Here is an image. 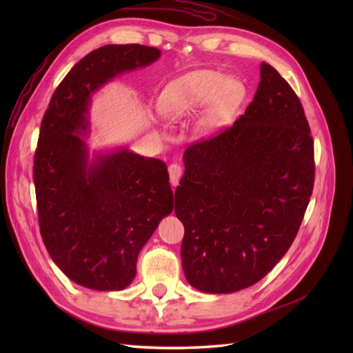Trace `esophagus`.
Segmentation results:
<instances>
[{
	"label": "esophagus",
	"mask_w": 353,
	"mask_h": 353,
	"mask_svg": "<svg viewBox=\"0 0 353 353\" xmlns=\"http://www.w3.org/2000/svg\"><path fill=\"white\" fill-rule=\"evenodd\" d=\"M169 174H170V181H172L173 186H177V184H179V180H180L181 174H183L181 165H180V164H177V163L170 164V165H169Z\"/></svg>",
	"instance_id": "obj_1"
}]
</instances>
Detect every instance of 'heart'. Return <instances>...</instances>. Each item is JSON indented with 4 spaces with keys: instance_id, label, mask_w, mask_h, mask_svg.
I'll return each mask as SVG.
<instances>
[{
    "instance_id": "b5f03b06",
    "label": "heart",
    "mask_w": 353,
    "mask_h": 353,
    "mask_svg": "<svg viewBox=\"0 0 353 353\" xmlns=\"http://www.w3.org/2000/svg\"><path fill=\"white\" fill-rule=\"evenodd\" d=\"M245 97L243 84L216 70H196L170 81L160 96L161 113L170 120L190 119L203 110L199 128L216 134L226 128Z\"/></svg>"
}]
</instances>
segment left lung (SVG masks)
<instances>
[{"mask_svg": "<svg viewBox=\"0 0 353 353\" xmlns=\"http://www.w3.org/2000/svg\"><path fill=\"white\" fill-rule=\"evenodd\" d=\"M183 160L174 212L188 282L205 293L257 283L289 250L313 190V140L296 92L262 63L245 114Z\"/></svg>", "mask_w": 353, "mask_h": 353, "instance_id": "8db88e82", "label": "left lung"}]
</instances>
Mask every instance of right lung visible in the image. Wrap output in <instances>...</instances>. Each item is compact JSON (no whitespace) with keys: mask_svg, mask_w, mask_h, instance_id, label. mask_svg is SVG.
Returning <instances> with one entry per match:
<instances>
[{"mask_svg":"<svg viewBox=\"0 0 353 353\" xmlns=\"http://www.w3.org/2000/svg\"><path fill=\"white\" fill-rule=\"evenodd\" d=\"M161 51L108 44L74 65L50 100L34 156L43 242L52 262L80 286L123 290L137 256L174 206L165 164L127 147L90 156L91 97L114 77L153 64Z\"/></svg>","mask_w":353,"mask_h":353,"instance_id":"obj_1","label":"right lung"}]
</instances>
